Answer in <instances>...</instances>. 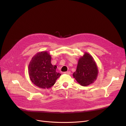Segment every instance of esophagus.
Listing matches in <instances>:
<instances>
[{
  "instance_id": "1",
  "label": "esophagus",
  "mask_w": 126,
  "mask_h": 126,
  "mask_svg": "<svg viewBox=\"0 0 126 126\" xmlns=\"http://www.w3.org/2000/svg\"><path fill=\"white\" fill-rule=\"evenodd\" d=\"M70 71H66V72H64V74H67V75H70Z\"/></svg>"
}]
</instances>
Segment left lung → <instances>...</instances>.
<instances>
[{"instance_id": "left-lung-1", "label": "left lung", "mask_w": 126, "mask_h": 126, "mask_svg": "<svg viewBox=\"0 0 126 126\" xmlns=\"http://www.w3.org/2000/svg\"><path fill=\"white\" fill-rule=\"evenodd\" d=\"M98 69L92 57L87 52L79 59L76 71L73 76L83 86L93 83L97 78Z\"/></svg>"}]
</instances>
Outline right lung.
Wrapping results in <instances>:
<instances>
[{"label": "right lung", "mask_w": 126, "mask_h": 126, "mask_svg": "<svg viewBox=\"0 0 126 126\" xmlns=\"http://www.w3.org/2000/svg\"><path fill=\"white\" fill-rule=\"evenodd\" d=\"M51 59L49 53L42 51L37 53L30 62V78L31 81L39 88H50L61 75L57 72L56 66L51 64Z\"/></svg>", "instance_id": "1"}]
</instances>
